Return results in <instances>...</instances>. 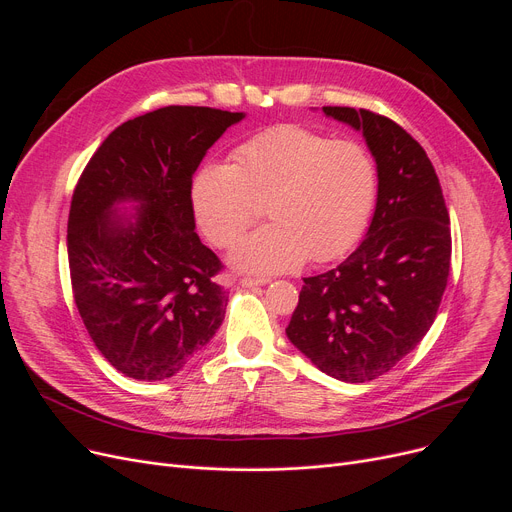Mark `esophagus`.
Here are the masks:
<instances>
[{
    "label": "esophagus",
    "mask_w": 512,
    "mask_h": 512,
    "mask_svg": "<svg viewBox=\"0 0 512 512\" xmlns=\"http://www.w3.org/2000/svg\"><path fill=\"white\" fill-rule=\"evenodd\" d=\"M263 284H267V278H253V276H245V278H240V286H245V288L263 286Z\"/></svg>",
    "instance_id": "esophagus-1"
}]
</instances>
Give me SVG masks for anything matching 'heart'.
Instances as JSON below:
<instances>
[{
	"label": "heart",
	"mask_w": 512,
	"mask_h": 512,
	"mask_svg": "<svg viewBox=\"0 0 512 512\" xmlns=\"http://www.w3.org/2000/svg\"><path fill=\"white\" fill-rule=\"evenodd\" d=\"M378 188V164L365 145L280 124L242 143L232 166H203L191 201L201 230L222 249L236 245L265 203L270 224L242 240L232 261L274 274L351 251L369 224Z\"/></svg>",
	"instance_id": "heart-1"
}]
</instances>
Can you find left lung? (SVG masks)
I'll list each match as a JSON object with an SVG mask.
<instances>
[{
  "instance_id": "1",
  "label": "left lung",
  "mask_w": 512,
  "mask_h": 512,
  "mask_svg": "<svg viewBox=\"0 0 512 512\" xmlns=\"http://www.w3.org/2000/svg\"><path fill=\"white\" fill-rule=\"evenodd\" d=\"M363 130L380 174L361 245L334 270L303 278L286 334L336 380L363 384L390 371L432 328L450 272V218L425 149L394 120L326 105Z\"/></svg>"
}]
</instances>
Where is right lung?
Here are the masks:
<instances>
[{"label": "right lung", "instance_id": "1", "mask_svg": "<svg viewBox=\"0 0 512 512\" xmlns=\"http://www.w3.org/2000/svg\"><path fill=\"white\" fill-rule=\"evenodd\" d=\"M240 112L170 105L120 124L80 174L68 215L76 309L126 378H172L222 326L224 263L195 232L193 174ZM142 201L134 225L109 213Z\"/></svg>", "mask_w": 512, "mask_h": 512}]
</instances>
